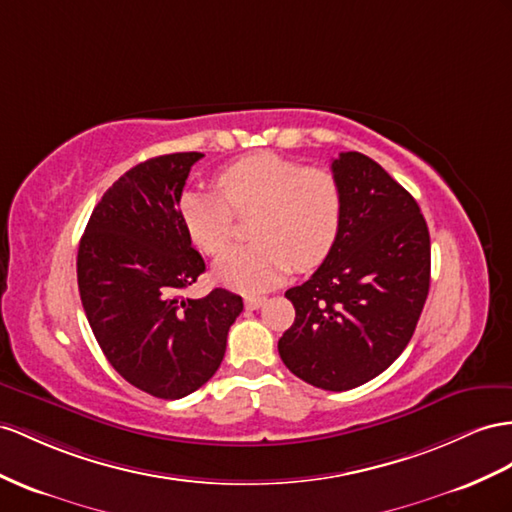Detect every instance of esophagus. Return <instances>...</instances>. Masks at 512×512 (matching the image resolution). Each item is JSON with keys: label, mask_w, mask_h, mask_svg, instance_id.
<instances>
[{"label": "esophagus", "mask_w": 512, "mask_h": 512, "mask_svg": "<svg viewBox=\"0 0 512 512\" xmlns=\"http://www.w3.org/2000/svg\"><path fill=\"white\" fill-rule=\"evenodd\" d=\"M264 303H266V296H246L244 307H246L248 311H255V309H259Z\"/></svg>", "instance_id": "esophagus-1"}]
</instances>
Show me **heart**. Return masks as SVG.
Listing matches in <instances>:
<instances>
[{
  "instance_id": "heart-1",
  "label": "heart",
  "mask_w": 512,
  "mask_h": 512,
  "mask_svg": "<svg viewBox=\"0 0 512 512\" xmlns=\"http://www.w3.org/2000/svg\"><path fill=\"white\" fill-rule=\"evenodd\" d=\"M218 190H186L179 199L183 227L207 255L229 246L235 216H253L248 238L255 242L216 261L218 281L257 294L329 257L342 225V186L331 170L259 153L222 170Z\"/></svg>"
}]
</instances>
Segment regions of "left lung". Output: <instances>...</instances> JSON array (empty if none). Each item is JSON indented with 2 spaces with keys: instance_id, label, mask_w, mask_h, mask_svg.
<instances>
[{
  "instance_id": "8db88e82",
  "label": "left lung",
  "mask_w": 512,
  "mask_h": 512,
  "mask_svg": "<svg viewBox=\"0 0 512 512\" xmlns=\"http://www.w3.org/2000/svg\"><path fill=\"white\" fill-rule=\"evenodd\" d=\"M331 168L342 225L311 279L285 292L296 318L279 355L305 383L346 391L411 342L430 287V235L417 201L368 155L339 153Z\"/></svg>"
}]
</instances>
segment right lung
<instances>
[{
    "mask_svg": "<svg viewBox=\"0 0 512 512\" xmlns=\"http://www.w3.org/2000/svg\"><path fill=\"white\" fill-rule=\"evenodd\" d=\"M203 153L151 157L112 183L77 251V285L103 355L129 385L179 400L203 387L225 357L242 296L183 298L205 261L179 218L190 168Z\"/></svg>",
    "mask_w": 512,
    "mask_h": 512,
    "instance_id": "add662e5",
    "label": "right lung"
}]
</instances>
